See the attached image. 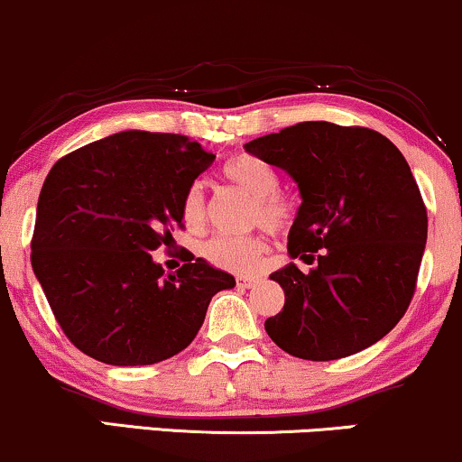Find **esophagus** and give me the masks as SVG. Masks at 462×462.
I'll return each mask as SVG.
<instances>
[{"mask_svg": "<svg viewBox=\"0 0 462 462\" xmlns=\"http://www.w3.org/2000/svg\"><path fill=\"white\" fill-rule=\"evenodd\" d=\"M236 285L238 288H255V285H258V282H255V279H247V277H238L236 279Z\"/></svg>", "mask_w": 462, "mask_h": 462, "instance_id": "34e87169", "label": "esophagus"}]
</instances>
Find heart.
I'll return each instance as SVG.
<instances>
[{"mask_svg": "<svg viewBox=\"0 0 462 462\" xmlns=\"http://www.w3.org/2000/svg\"><path fill=\"white\" fill-rule=\"evenodd\" d=\"M227 183L243 189L254 198L251 219L262 224L266 230L282 232L291 221V207L283 196L277 194L279 179L273 166L258 157H238L227 162L221 171ZM207 217V200L200 185L189 188L183 200V221L189 227H200ZM268 245L264 236H215L202 247V255L221 271L251 274L264 260Z\"/></svg>", "mask_w": 462, "mask_h": 462, "instance_id": "b5f03b06", "label": "heart"}]
</instances>
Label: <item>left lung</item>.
Segmentation results:
<instances>
[{"instance_id":"1","label":"left lung","mask_w":462,"mask_h":462,"mask_svg":"<svg viewBox=\"0 0 462 462\" xmlns=\"http://www.w3.org/2000/svg\"><path fill=\"white\" fill-rule=\"evenodd\" d=\"M299 185L288 235L294 262L271 274L285 305L264 328L283 352L337 360L371 347L410 307L426 208L410 163L379 132L305 121L245 144Z\"/></svg>"}]
</instances>
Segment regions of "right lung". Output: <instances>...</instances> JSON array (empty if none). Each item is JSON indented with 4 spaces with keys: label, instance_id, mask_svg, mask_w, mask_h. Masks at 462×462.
<instances>
[{
    "label": "right lung",
    "instance_id": "right-lung-1",
    "mask_svg": "<svg viewBox=\"0 0 462 462\" xmlns=\"http://www.w3.org/2000/svg\"><path fill=\"white\" fill-rule=\"evenodd\" d=\"M213 153L180 134L127 130L61 157L38 198L32 266L66 337L115 366L155 365L194 341L235 277L188 254L163 274L183 200Z\"/></svg>",
    "mask_w": 462,
    "mask_h": 462
}]
</instances>
